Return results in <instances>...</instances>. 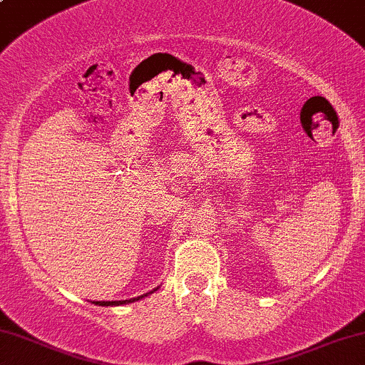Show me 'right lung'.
<instances>
[{
    "label": "right lung",
    "instance_id": "add662e5",
    "mask_svg": "<svg viewBox=\"0 0 365 365\" xmlns=\"http://www.w3.org/2000/svg\"><path fill=\"white\" fill-rule=\"evenodd\" d=\"M155 291H156V289H155ZM148 294H144V296H148ZM144 296L133 297V299H125V301H93V304H96V306H120V304H127V302H134V301L143 299Z\"/></svg>",
    "mask_w": 365,
    "mask_h": 365
}]
</instances>
